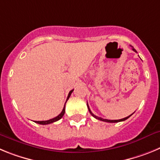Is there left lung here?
Here are the masks:
<instances>
[{
    "instance_id": "left-lung-1",
    "label": "left lung",
    "mask_w": 160,
    "mask_h": 160,
    "mask_svg": "<svg viewBox=\"0 0 160 160\" xmlns=\"http://www.w3.org/2000/svg\"><path fill=\"white\" fill-rule=\"evenodd\" d=\"M132 49H133V50H134V51L136 52V53H137V51H136V50H135V49H134V48H132ZM87 107H88V110H89V111H90V114H91V115H92L93 117H94V118H97V119H98V120H101V121H103V122H122V121H124V120L128 119V118H129V117H131V114H131V115H129V116H128V117H126V118H122V119H118V120L104 119V118H100V117L96 116V115H94V114H93L92 112H91V111H90V107H89V106H88V103H87Z\"/></svg>"
}]
</instances>
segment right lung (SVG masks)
I'll list each match as a JSON object with an SVG mask.
<instances>
[{
  "mask_svg": "<svg viewBox=\"0 0 160 160\" xmlns=\"http://www.w3.org/2000/svg\"><path fill=\"white\" fill-rule=\"evenodd\" d=\"M73 90H70V92H69V94H68V97H67V99H66V101L69 99V98L70 97V95H71V94H72V92H73ZM65 106H66V104H65ZM65 106H64V108H63L62 111V112H61L57 117H55V118H51V119H49V120H46V121H35V122H36V123H38V124H42V125H46V124L53 123V122H57V121H58L59 119H61V118H62L63 115H64V114H65Z\"/></svg>",
  "mask_w": 160,
  "mask_h": 160,
  "instance_id": "right-lung-1",
  "label": "right lung"
}]
</instances>
